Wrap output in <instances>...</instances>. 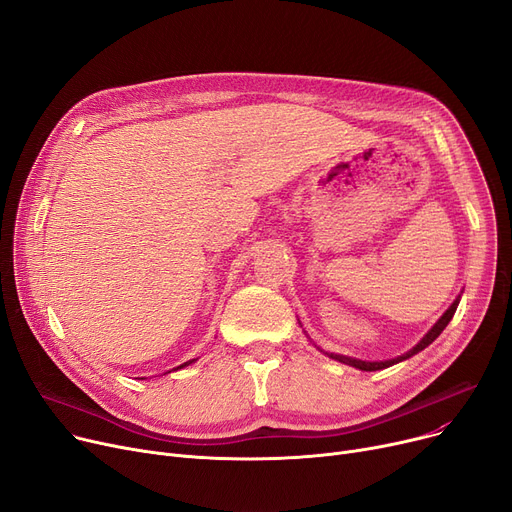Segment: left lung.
<instances>
[{
  "instance_id": "8db88e82",
  "label": "left lung",
  "mask_w": 512,
  "mask_h": 512,
  "mask_svg": "<svg viewBox=\"0 0 512 512\" xmlns=\"http://www.w3.org/2000/svg\"><path fill=\"white\" fill-rule=\"evenodd\" d=\"M459 303H461V294L452 301V305L442 313V317L436 321V324L427 330V334H425V336H423V338H421L413 348H409V351H407L405 355H400V357H394V359H388V361H363V359L346 357V355H338V353H324V351H321V353L328 355L330 359H334V361H338V363L351 365V367L361 369V371H378V369H386V367H390V365H396V363H400V361H407V359H411L413 355L421 353L425 346L432 344V342H434V340L444 332V328L448 326V321L452 319V315H454L456 307H459Z\"/></svg>"
}]
</instances>
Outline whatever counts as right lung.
Instances as JSON below:
<instances>
[{"label":"right lung","instance_id":"add662e5","mask_svg":"<svg viewBox=\"0 0 512 512\" xmlns=\"http://www.w3.org/2000/svg\"><path fill=\"white\" fill-rule=\"evenodd\" d=\"M195 361H197V359H191V361H186V363H182V365L174 367V371H176V369H182V367H186V365H191V363H195ZM168 373H170V371H168Z\"/></svg>","mask_w":512,"mask_h":512}]
</instances>
